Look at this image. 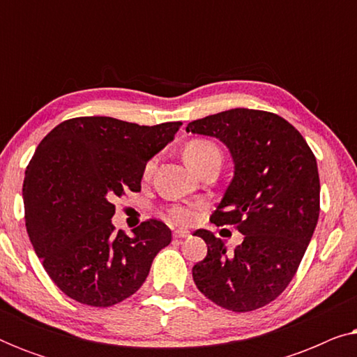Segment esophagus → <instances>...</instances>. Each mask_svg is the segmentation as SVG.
Listing matches in <instances>:
<instances>
[{"label":"esophagus","instance_id":"1","mask_svg":"<svg viewBox=\"0 0 357 357\" xmlns=\"http://www.w3.org/2000/svg\"><path fill=\"white\" fill-rule=\"evenodd\" d=\"M190 236V231H187V229H177V231L174 232V237L175 238H185Z\"/></svg>","mask_w":357,"mask_h":357}]
</instances>
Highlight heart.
<instances>
[{
    "label": "heart",
    "mask_w": 357,
    "mask_h": 357,
    "mask_svg": "<svg viewBox=\"0 0 357 357\" xmlns=\"http://www.w3.org/2000/svg\"><path fill=\"white\" fill-rule=\"evenodd\" d=\"M211 155H219L218 146L206 139H192L187 146L183 148V159L188 164V167L195 169L199 162H203L204 159L211 158ZM155 160L151 159L144 165V175L148 177L154 170ZM167 219L174 224H188L193 219V211L187 206H172L167 211Z\"/></svg>",
    "instance_id": "1"
}]
</instances>
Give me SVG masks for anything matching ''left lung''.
Wrapping results in <instances>:
<instances>
[{
	"mask_svg": "<svg viewBox=\"0 0 357 357\" xmlns=\"http://www.w3.org/2000/svg\"><path fill=\"white\" fill-rule=\"evenodd\" d=\"M187 131L214 136L231 151L234 177L211 222L243 234L232 253L209 231L193 234L208 245L192 270L195 284L227 310L260 309L286 289L314 236L320 214L315 155L299 131L271 112L226 110L192 121Z\"/></svg>",
	"mask_w": 357,
	"mask_h": 357,
	"instance_id": "1",
	"label": "left lung"
}]
</instances>
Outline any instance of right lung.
Segmentation results:
<instances>
[{
	"instance_id": "add662e5",
	"label": "right lung",
	"mask_w": 357,
	"mask_h": 357,
	"mask_svg": "<svg viewBox=\"0 0 357 357\" xmlns=\"http://www.w3.org/2000/svg\"><path fill=\"white\" fill-rule=\"evenodd\" d=\"M180 125L77 116L37 146L22 187L26 227L48 276L68 297L110 307L143 286L172 232L158 219L141 222L133 237L115 231L114 202L128 190L139 192L146 162Z\"/></svg>"
}]
</instances>
